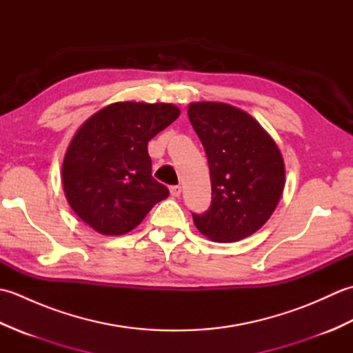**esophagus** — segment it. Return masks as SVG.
Here are the masks:
<instances>
[{"label":"esophagus","mask_w":353,"mask_h":353,"mask_svg":"<svg viewBox=\"0 0 353 353\" xmlns=\"http://www.w3.org/2000/svg\"><path fill=\"white\" fill-rule=\"evenodd\" d=\"M170 192H171L172 197H179V196H181V192H182V186L172 185V186H170Z\"/></svg>","instance_id":"1"}]
</instances>
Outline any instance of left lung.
Instances as JSON below:
<instances>
[{
  "label": "left lung",
  "instance_id": "left-lung-1",
  "mask_svg": "<svg viewBox=\"0 0 353 353\" xmlns=\"http://www.w3.org/2000/svg\"><path fill=\"white\" fill-rule=\"evenodd\" d=\"M188 117L205 147L212 188L211 206L205 214H192L194 224L215 243L250 236L282 196L279 148L256 119L230 104L191 103Z\"/></svg>",
  "mask_w": 353,
  "mask_h": 353
}]
</instances>
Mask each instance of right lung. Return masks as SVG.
<instances>
[{"label": "right lung", "instance_id": "obj_1", "mask_svg": "<svg viewBox=\"0 0 353 353\" xmlns=\"http://www.w3.org/2000/svg\"><path fill=\"white\" fill-rule=\"evenodd\" d=\"M181 110L168 103H114L81 124L66 150L62 183L81 221L101 235H124L168 188L152 176L148 141Z\"/></svg>", "mask_w": 353, "mask_h": 353}]
</instances>
